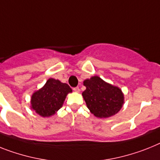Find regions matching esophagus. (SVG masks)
Masks as SVG:
<instances>
[{"instance_id":"1","label":"esophagus","mask_w":160,"mask_h":160,"mask_svg":"<svg viewBox=\"0 0 160 160\" xmlns=\"http://www.w3.org/2000/svg\"><path fill=\"white\" fill-rule=\"evenodd\" d=\"M73 90L75 91V92H79V91H80V89H79V87H73Z\"/></svg>"}]
</instances>
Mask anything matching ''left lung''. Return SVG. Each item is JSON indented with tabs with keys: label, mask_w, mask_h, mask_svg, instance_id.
I'll return each mask as SVG.
<instances>
[{
	"label": "left lung",
	"mask_w": 160,
	"mask_h": 160,
	"mask_svg": "<svg viewBox=\"0 0 160 160\" xmlns=\"http://www.w3.org/2000/svg\"><path fill=\"white\" fill-rule=\"evenodd\" d=\"M87 89L82 92L87 108L99 118L117 114L124 103V95L120 88L105 82L98 76L87 79L83 82Z\"/></svg>",
	"instance_id": "8db88e82"
}]
</instances>
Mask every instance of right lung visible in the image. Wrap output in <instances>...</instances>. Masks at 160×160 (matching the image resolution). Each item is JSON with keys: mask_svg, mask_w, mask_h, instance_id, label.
Instances as JSON below:
<instances>
[{"mask_svg": "<svg viewBox=\"0 0 160 160\" xmlns=\"http://www.w3.org/2000/svg\"><path fill=\"white\" fill-rule=\"evenodd\" d=\"M72 92L69 86L59 80L49 78L40 90L31 97V108L43 117L55 114L63 105L67 94Z\"/></svg>", "mask_w": 160, "mask_h": 160, "instance_id": "right-lung-1", "label": "right lung"}]
</instances>
